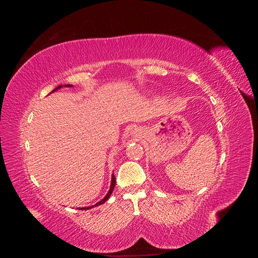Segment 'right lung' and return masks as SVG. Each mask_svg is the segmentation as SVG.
Returning <instances> with one entry per match:
<instances>
[{"instance_id":"obj_1","label":"right lung","mask_w":258,"mask_h":258,"mask_svg":"<svg viewBox=\"0 0 258 258\" xmlns=\"http://www.w3.org/2000/svg\"><path fill=\"white\" fill-rule=\"evenodd\" d=\"M62 87H73L72 85H59L57 88H54L51 92H53V91H56V90H58V89H60V88H62ZM50 92V93H51ZM115 184H116V179H115V175L114 174H112V182H111V186H110V190L107 191V194H106V196L102 199V200H100L99 202H97L96 205H93V206H91V207H87V208H82L81 210H89V209H91V208H93V207H97V206H100V205H102V204H104V202L110 198V196L112 195V192H113V190H114V187H115Z\"/></svg>"}]
</instances>
